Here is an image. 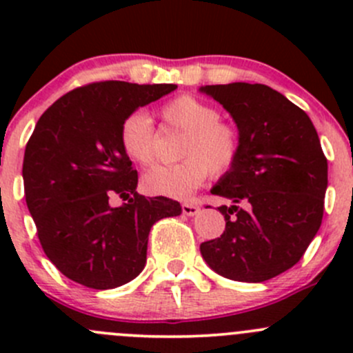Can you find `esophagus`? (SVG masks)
<instances>
[{
	"label": "esophagus",
	"instance_id": "34e87169",
	"mask_svg": "<svg viewBox=\"0 0 353 353\" xmlns=\"http://www.w3.org/2000/svg\"><path fill=\"white\" fill-rule=\"evenodd\" d=\"M199 212L196 203H183V213L188 216H194Z\"/></svg>",
	"mask_w": 353,
	"mask_h": 353
}]
</instances>
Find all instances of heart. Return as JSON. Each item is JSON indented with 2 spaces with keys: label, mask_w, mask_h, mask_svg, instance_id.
<instances>
[{
  "label": "heart",
  "mask_w": 353,
  "mask_h": 353,
  "mask_svg": "<svg viewBox=\"0 0 353 353\" xmlns=\"http://www.w3.org/2000/svg\"><path fill=\"white\" fill-rule=\"evenodd\" d=\"M167 126L183 131V162L174 165H154L143 174L141 186L155 196L183 199L201 186L210 176H222L234 169L241 155L239 131L220 119L215 105L193 97L179 95L160 108ZM124 154L140 165L154 162L157 133L152 119L143 110L124 117L119 131Z\"/></svg>",
  "instance_id": "b5f03b06"
}]
</instances>
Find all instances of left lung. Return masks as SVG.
<instances>
[{
	"mask_svg": "<svg viewBox=\"0 0 353 353\" xmlns=\"http://www.w3.org/2000/svg\"><path fill=\"white\" fill-rule=\"evenodd\" d=\"M199 90L229 110L241 137L239 160L212 190L232 201L219 206L225 230L199 251L225 279L265 282L292 268L318 234L328 160L307 114L280 92L243 81Z\"/></svg>",
	"mask_w": 353,
	"mask_h": 353,
	"instance_id": "8db88e82",
	"label": "left lung"
}]
</instances>
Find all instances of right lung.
Here are the masks:
<instances>
[{"mask_svg":"<svg viewBox=\"0 0 353 353\" xmlns=\"http://www.w3.org/2000/svg\"><path fill=\"white\" fill-rule=\"evenodd\" d=\"M176 88L95 81L39 117L25 147V201L46 256L73 282L108 290L137 279L152 225L183 212L174 199L137 193L138 172L119 140L124 117ZM112 196L127 203L114 209Z\"/></svg>","mask_w":353,"mask_h":353,"instance_id":"1","label":"right lung"}]
</instances>
